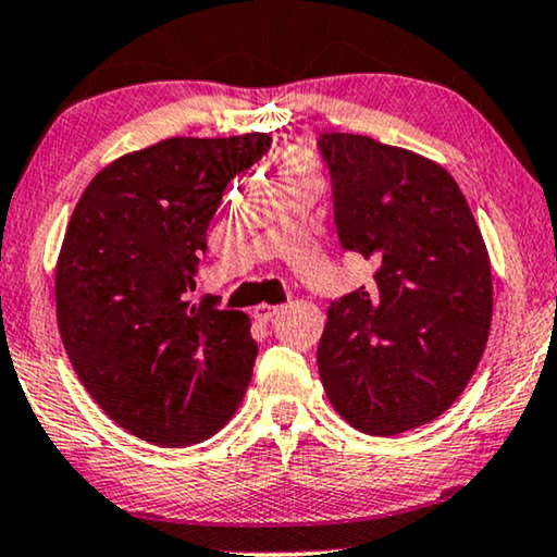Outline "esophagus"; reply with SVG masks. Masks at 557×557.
<instances>
[{"label":"esophagus","instance_id":"34e87169","mask_svg":"<svg viewBox=\"0 0 557 557\" xmlns=\"http://www.w3.org/2000/svg\"><path fill=\"white\" fill-rule=\"evenodd\" d=\"M280 310H283V306H270V302H259V306L255 308V318H257V321L267 323V321H272V318L277 315Z\"/></svg>","mask_w":557,"mask_h":557}]
</instances>
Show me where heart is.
Wrapping results in <instances>:
<instances>
[{"label":"heart","mask_w":557,"mask_h":557,"mask_svg":"<svg viewBox=\"0 0 557 557\" xmlns=\"http://www.w3.org/2000/svg\"><path fill=\"white\" fill-rule=\"evenodd\" d=\"M318 165L313 152L306 147H287L280 152V177L293 181V177H315Z\"/></svg>","instance_id":"heart-1"}]
</instances>
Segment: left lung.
Returning a JSON list of instances; mask_svg holds the SVG:
<instances>
[{"instance_id":"8db88e82","label":"left lung","mask_w":557,"mask_h":557,"mask_svg":"<svg viewBox=\"0 0 557 557\" xmlns=\"http://www.w3.org/2000/svg\"><path fill=\"white\" fill-rule=\"evenodd\" d=\"M344 249L374 267L331 302L318 372L348 425L397 435L435 420L476 372L492 329V262L438 162L351 132L318 139Z\"/></svg>"}]
</instances>
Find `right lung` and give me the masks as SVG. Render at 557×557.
<instances>
[{"mask_svg": "<svg viewBox=\"0 0 557 557\" xmlns=\"http://www.w3.org/2000/svg\"><path fill=\"white\" fill-rule=\"evenodd\" d=\"M270 145L267 132H247L122 154L86 185L65 228L55 264L65 354L96 405L154 446L211 438L249 387V315L188 293L221 193Z\"/></svg>", "mask_w": 557, "mask_h": 557, "instance_id": "add662e5", "label": "right lung"}]
</instances>
